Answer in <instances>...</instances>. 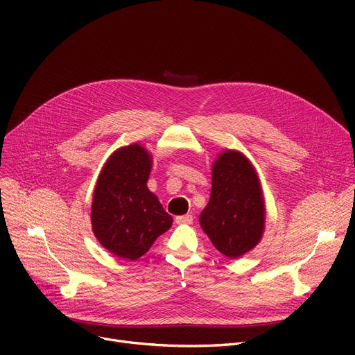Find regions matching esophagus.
Segmentation results:
<instances>
[{"instance_id": "34e87169", "label": "esophagus", "mask_w": 355, "mask_h": 355, "mask_svg": "<svg viewBox=\"0 0 355 355\" xmlns=\"http://www.w3.org/2000/svg\"><path fill=\"white\" fill-rule=\"evenodd\" d=\"M175 223H177V225H191V223H193V216L191 214L178 216V217H175Z\"/></svg>"}]
</instances>
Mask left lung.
<instances>
[{"mask_svg":"<svg viewBox=\"0 0 355 355\" xmlns=\"http://www.w3.org/2000/svg\"><path fill=\"white\" fill-rule=\"evenodd\" d=\"M200 226L230 259L248 253L262 239L265 200L254 166L241 153L226 149L213 164L211 196Z\"/></svg>","mask_w":355,"mask_h":355,"instance_id":"obj_1","label":"left lung"}]
</instances>
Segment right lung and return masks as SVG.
<instances>
[{
	"mask_svg": "<svg viewBox=\"0 0 355 355\" xmlns=\"http://www.w3.org/2000/svg\"><path fill=\"white\" fill-rule=\"evenodd\" d=\"M151 164L144 146H122L107 158L93 193V233L105 249L125 260L144 256L173 225V217L146 187Z\"/></svg>",
	"mask_w": 355,
	"mask_h": 355,
	"instance_id": "1",
	"label": "right lung"
}]
</instances>
